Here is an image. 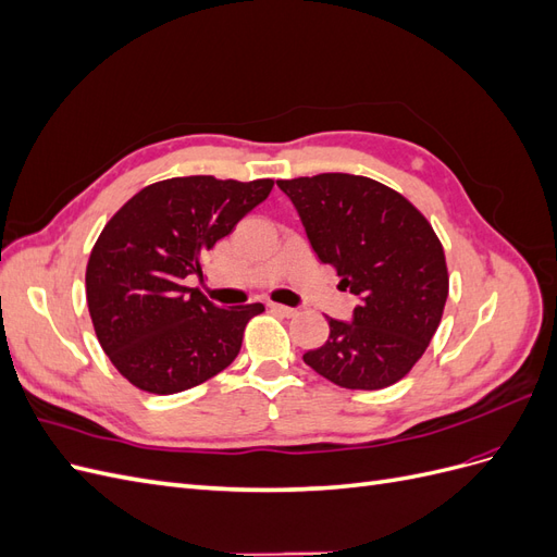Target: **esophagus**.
I'll list each match as a JSON object with an SVG mask.
<instances>
[{
	"instance_id": "1",
	"label": "esophagus",
	"mask_w": 557,
	"mask_h": 557,
	"mask_svg": "<svg viewBox=\"0 0 557 557\" xmlns=\"http://www.w3.org/2000/svg\"><path fill=\"white\" fill-rule=\"evenodd\" d=\"M269 309H272L274 313H278V315H285V318H293L295 313H297V309H293V307H283V305H269Z\"/></svg>"
}]
</instances>
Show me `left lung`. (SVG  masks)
<instances>
[{"label": "left lung", "mask_w": 557, "mask_h": 557, "mask_svg": "<svg viewBox=\"0 0 557 557\" xmlns=\"http://www.w3.org/2000/svg\"><path fill=\"white\" fill-rule=\"evenodd\" d=\"M320 262L360 301L350 320L327 318V342L305 362L350 391H379L411 372L444 313L448 269L432 225L383 183L352 174L276 181Z\"/></svg>", "instance_id": "left-lung-1"}]
</instances>
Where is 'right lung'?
Masks as SVG:
<instances>
[{
  "mask_svg": "<svg viewBox=\"0 0 557 557\" xmlns=\"http://www.w3.org/2000/svg\"><path fill=\"white\" fill-rule=\"evenodd\" d=\"M274 181L166 178L117 211L90 252L86 295L97 339L139 391L174 395L223 372L262 305L221 309L185 278L272 193Z\"/></svg>",
  "mask_w": 557,
  "mask_h": 557,
  "instance_id": "obj_1",
  "label": "right lung"
}]
</instances>
